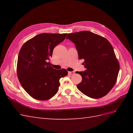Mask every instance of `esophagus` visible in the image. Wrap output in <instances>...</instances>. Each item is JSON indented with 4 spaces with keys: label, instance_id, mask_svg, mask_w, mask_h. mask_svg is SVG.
Returning <instances> with one entry per match:
<instances>
[{
    "label": "esophagus",
    "instance_id": "esophagus-1",
    "mask_svg": "<svg viewBox=\"0 0 133 133\" xmlns=\"http://www.w3.org/2000/svg\"><path fill=\"white\" fill-rule=\"evenodd\" d=\"M68 73L70 75H74L75 74V72L74 71H69L68 72Z\"/></svg>",
    "mask_w": 133,
    "mask_h": 133
}]
</instances>
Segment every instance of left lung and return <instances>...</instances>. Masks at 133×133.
<instances>
[{
	"label": "left lung",
	"mask_w": 133,
	"mask_h": 133,
	"mask_svg": "<svg viewBox=\"0 0 133 133\" xmlns=\"http://www.w3.org/2000/svg\"><path fill=\"white\" fill-rule=\"evenodd\" d=\"M66 39L75 44L79 59H84L86 70L76 71L82 77L78 89L91 98L106 95L115 85L120 68L111 44L89 31L68 34Z\"/></svg>",
	"instance_id": "obj_1"
}]
</instances>
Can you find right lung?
I'll use <instances>...</instances> for the list:
<instances>
[{
  "mask_svg": "<svg viewBox=\"0 0 133 133\" xmlns=\"http://www.w3.org/2000/svg\"><path fill=\"white\" fill-rule=\"evenodd\" d=\"M67 34L42 33L23 44L18 57L17 75L23 89L33 98L46 100L59 90L60 79L68 75L66 69L57 70L49 61L54 48Z\"/></svg>",
  "mask_w": 133,
  "mask_h": 133,
  "instance_id": "add662e5",
  "label": "right lung"
}]
</instances>
